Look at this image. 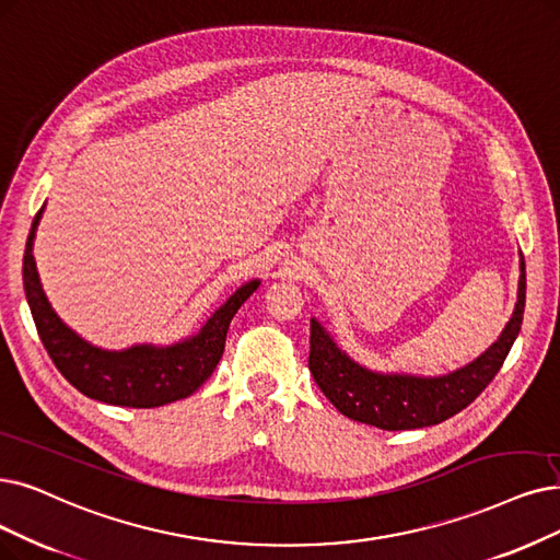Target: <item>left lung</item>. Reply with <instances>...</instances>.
I'll return each instance as SVG.
<instances>
[{
	"instance_id": "1",
	"label": "left lung",
	"mask_w": 560,
	"mask_h": 560,
	"mask_svg": "<svg viewBox=\"0 0 560 560\" xmlns=\"http://www.w3.org/2000/svg\"><path fill=\"white\" fill-rule=\"evenodd\" d=\"M526 303V266L520 253L517 303L499 340L468 365L422 376L409 372H378L361 365L335 342L319 319L310 322V372L322 393L342 416L378 430H418L448 420L466 409L501 370L517 340Z\"/></svg>"
}]
</instances>
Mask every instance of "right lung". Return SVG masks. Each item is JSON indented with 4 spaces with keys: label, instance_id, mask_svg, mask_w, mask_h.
Segmentation results:
<instances>
[{
    "label": "right lung",
    "instance_id": "add662e5",
    "mask_svg": "<svg viewBox=\"0 0 560 560\" xmlns=\"http://www.w3.org/2000/svg\"><path fill=\"white\" fill-rule=\"evenodd\" d=\"M46 205L36 213L22 259V282L38 330V338L66 382L82 395L115 407L153 409L192 395L213 374L232 317L253 296L261 280L241 284L211 312L195 335L174 345H132L128 349H103L66 326L52 310L36 271L34 238Z\"/></svg>",
    "mask_w": 560,
    "mask_h": 560
}]
</instances>
